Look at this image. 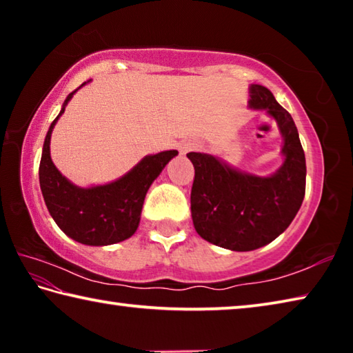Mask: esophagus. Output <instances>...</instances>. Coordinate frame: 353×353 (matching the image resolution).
Here are the masks:
<instances>
[{
    "label": "esophagus",
    "instance_id": "1",
    "mask_svg": "<svg viewBox=\"0 0 353 353\" xmlns=\"http://www.w3.org/2000/svg\"><path fill=\"white\" fill-rule=\"evenodd\" d=\"M193 148H194V143H183V145H181V152L182 154H187Z\"/></svg>",
    "mask_w": 353,
    "mask_h": 353
}]
</instances>
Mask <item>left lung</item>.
Here are the masks:
<instances>
[{
	"instance_id": "left-lung-1",
	"label": "left lung",
	"mask_w": 353,
	"mask_h": 353,
	"mask_svg": "<svg viewBox=\"0 0 353 353\" xmlns=\"http://www.w3.org/2000/svg\"><path fill=\"white\" fill-rule=\"evenodd\" d=\"M249 109L265 110L283 137V163L276 172L255 176L212 154H187L194 166L191 218L196 232L236 252L266 246L283 234L305 196V154L291 115L259 83L249 87Z\"/></svg>"
}]
</instances>
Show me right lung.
Returning <instances> with one entry per match:
<instances>
[{
	"mask_svg": "<svg viewBox=\"0 0 353 353\" xmlns=\"http://www.w3.org/2000/svg\"><path fill=\"white\" fill-rule=\"evenodd\" d=\"M79 88L68 94L48 129L39 168L40 188L48 212L65 235L87 246H109L135 234L149 187L179 152L171 149L146 155L126 174L104 185L83 188L70 182L52 163L50 143L57 119Z\"/></svg>",
	"mask_w": 353,
	"mask_h": 353,
	"instance_id": "1",
	"label": "right lung"
}]
</instances>
